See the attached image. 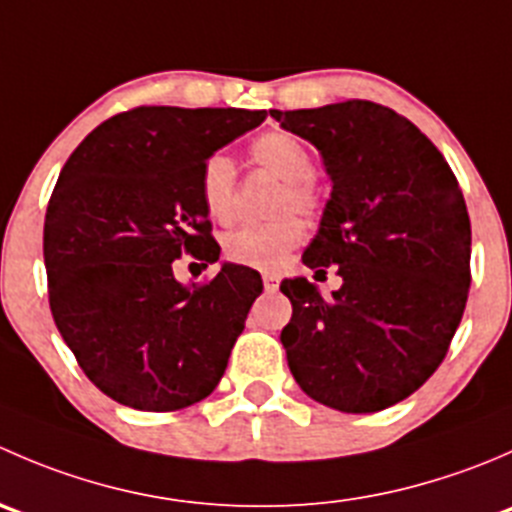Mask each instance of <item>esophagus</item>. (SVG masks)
I'll return each mask as SVG.
<instances>
[{"label":"esophagus","instance_id":"esophagus-1","mask_svg":"<svg viewBox=\"0 0 512 512\" xmlns=\"http://www.w3.org/2000/svg\"><path fill=\"white\" fill-rule=\"evenodd\" d=\"M262 282H265L267 292H275V289L280 287V277H277L275 272H265V275H262Z\"/></svg>","mask_w":512,"mask_h":512}]
</instances>
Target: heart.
Listing matches in <instances>:
<instances>
[{
	"mask_svg": "<svg viewBox=\"0 0 512 512\" xmlns=\"http://www.w3.org/2000/svg\"><path fill=\"white\" fill-rule=\"evenodd\" d=\"M250 158L262 170L282 180V190L275 198L272 215L280 218L265 225H242L227 232L223 252L230 262L255 270H275L285 257L304 240V218H317L324 208V193L312 178L314 160L299 138L285 131H267L255 138ZM237 170L225 153H213L200 168V200L215 223H232L237 210L235 200Z\"/></svg>",
	"mask_w": 512,
	"mask_h": 512,
	"instance_id": "heart-1",
	"label": "heart"
}]
</instances>
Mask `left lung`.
Listing matches in <instances>:
<instances>
[{
  "label": "left lung",
  "mask_w": 512,
  "mask_h": 512,
  "mask_svg": "<svg viewBox=\"0 0 512 512\" xmlns=\"http://www.w3.org/2000/svg\"><path fill=\"white\" fill-rule=\"evenodd\" d=\"M322 153L332 198L302 260L334 265L332 297L285 280L282 344L307 396L344 414L399 404L446 359L471 287V220L436 146L374 101L270 111Z\"/></svg>",
  "instance_id": "left-lung-1"
}]
</instances>
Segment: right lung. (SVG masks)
<instances>
[{"label":"right lung","instance_id":"obj_1","mask_svg":"<svg viewBox=\"0 0 512 512\" xmlns=\"http://www.w3.org/2000/svg\"><path fill=\"white\" fill-rule=\"evenodd\" d=\"M265 116L138 106L94 128L61 168L44 220L51 317L84 374L118 404L178 411L223 379L260 275L223 265L185 287L173 260L220 257L200 168Z\"/></svg>","mask_w":512,"mask_h":512}]
</instances>
